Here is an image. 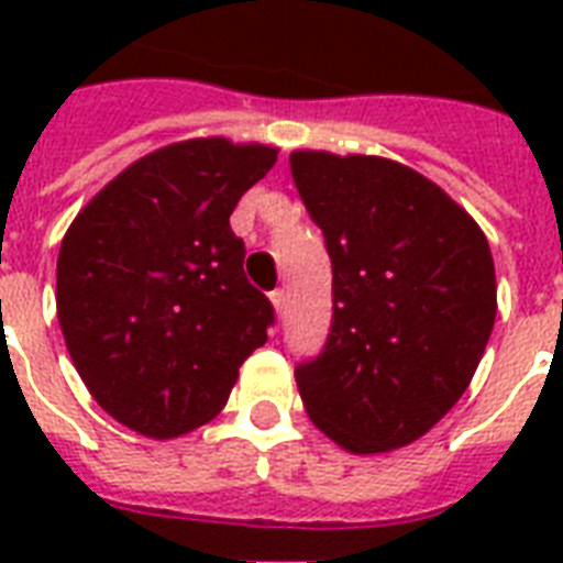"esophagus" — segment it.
<instances>
[{
    "label": "esophagus",
    "instance_id": "esophagus-1",
    "mask_svg": "<svg viewBox=\"0 0 563 563\" xmlns=\"http://www.w3.org/2000/svg\"><path fill=\"white\" fill-rule=\"evenodd\" d=\"M272 303H274V309H277V312L283 316V309H286V289H274L272 291Z\"/></svg>",
    "mask_w": 563,
    "mask_h": 563
}]
</instances>
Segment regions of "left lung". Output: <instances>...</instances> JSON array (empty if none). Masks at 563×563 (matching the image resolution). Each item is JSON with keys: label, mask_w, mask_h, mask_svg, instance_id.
Wrapping results in <instances>:
<instances>
[{"label": "left lung", "mask_w": 563, "mask_h": 563, "mask_svg": "<svg viewBox=\"0 0 563 563\" xmlns=\"http://www.w3.org/2000/svg\"><path fill=\"white\" fill-rule=\"evenodd\" d=\"M289 166L333 265V321L295 368L300 400L351 453L411 444L471 385L494 330L488 239L400 163L295 152Z\"/></svg>", "instance_id": "1"}]
</instances>
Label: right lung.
Returning <instances> with one entry per match:
<instances>
[{"label": "right lung", "mask_w": 563, "mask_h": 563, "mask_svg": "<svg viewBox=\"0 0 563 563\" xmlns=\"http://www.w3.org/2000/svg\"><path fill=\"white\" fill-rule=\"evenodd\" d=\"M277 163L268 145L187 140L128 166L57 254V321L84 385L140 435L216 418L263 347L272 300L245 277L230 230L239 198Z\"/></svg>", "instance_id": "1"}]
</instances>
